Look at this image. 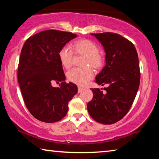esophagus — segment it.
Wrapping results in <instances>:
<instances>
[{
  "instance_id": "1",
  "label": "esophagus",
  "mask_w": 159,
  "mask_h": 159,
  "mask_svg": "<svg viewBox=\"0 0 159 159\" xmlns=\"http://www.w3.org/2000/svg\"><path fill=\"white\" fill-rule=\"evenodd\" d=\"M83 90H84V89H83V88H82L81 87H79V88H78V92H79V93H81L82 91H83Z\"/></svg>"
}]
</instances>
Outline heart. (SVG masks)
<instances>
[{
  "label": "heart",
  "instance_id": "b5f03b06",
  "mask_svg": "<svg viewBox=\"0 0 159 159\" xmlns=\"http://www.w3.org/2000/svg\"><path fill=\"white\" fill-rule=\"evenodd\" d=\"M71 48V50L67 46L62 47L58 54L60 63L65 69H69L71 65L73 52L84 56L83 66H90L95 70L102 68L104 58L103 55L99 52L98 45L95 42L88 39H80L74 41ZM90 66L72 69L67 73V78L70 81L77 85L87 84L93 77V71Z\"/></svg>",
  "mask_w": 159,
  "mask_h": 159
}]
</instances>
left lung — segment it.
<instances>
[{
	"label": "left lung",
	"mask_w": 159,
	"mask_h": 159,
	"mask_svg": "<svg viewBox=\"0 0 159 159\" xmlns=\"http://www.w3.org/2000/svg\"><path fill=\"white\" fill-rule=\"evenodd\" d=\"M103 45L106 65L98 76L96 83L107 85L92 88L93 98L88 103L90 116L95 121L110 125L125 116L132 107L140 82L138 55L134 45L118 34L105 32L91 34Z\"/></svg>",
	"instance_id": "1"
}]
</instances>
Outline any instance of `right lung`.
Segmentation results:
<instances>
[{"instance_id": "1", "label": "right lung", "mask_w": 159, "mask_h": 159, "mask_svg": "<svg viewBox=\"0 0 159 159\" xmlns=\"http://www.w3.org/2000/svg\"><path fill=\"white\" fill-rule=\"evenodd\" d=\"M76 36L71 32L50 29L30 36L23 45L18 83L26 108L41 121L62 119L68 111L69 102L78 92L76 85L65 82L58 55L61 48ZM55 82L61 83L60 88L53 87Z\"/></svg>"}]
</instances>
